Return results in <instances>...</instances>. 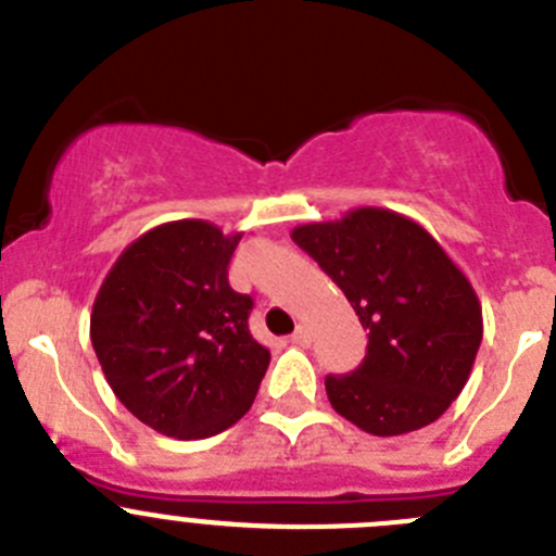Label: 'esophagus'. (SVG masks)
<instances>
[{
  "label": "esophagus",
  "mask_w": 556,
  "mask_h": 556,
  "mask_svg": "<svg viewBox=\"0 0 556 556\" xmlns=\"http://www.w3.org/2000/svg\"><path fill=\"white\" fill-rule=\"evenodd\" d=\"M292 341L300 344V348H308V344H312V330L305 328V325H298V330L292 333Z\"/></svg>",
  "instance_id": "esophagus-1"
}]
</instances>
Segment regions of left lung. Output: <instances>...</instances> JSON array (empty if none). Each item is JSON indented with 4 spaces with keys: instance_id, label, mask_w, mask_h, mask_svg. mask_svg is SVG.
<instances>
[{
    "instance_id": "obj_1",
    "label": "left lung",
    "mask_w": 556,
    "mask_h": 556,
    "mask_svg": "<svg viewBox=\"0 0 556 556\" xmlns=\"http://www.w3.org/2000/svg\"><path fill=\"white\" fill-rule=\"evenodd\" d=\"M358 314L369 344L358 369L328 375L336 414L371 435L435 421L466 386L482 341V308L444 248L389 208L292 231Z\"/></svg>"
}]
</instances>
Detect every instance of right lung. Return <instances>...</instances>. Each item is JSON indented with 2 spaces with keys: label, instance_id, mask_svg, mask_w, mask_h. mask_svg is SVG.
I'll return each instance as SVG.
<instances>
[{
  "label": "right lung",
  "instance_id": "1",
  "mask_svg": "<svg viewBox=\"0 0 556 556\" xmlns=\"http://www.w3.org/2000/svg\"><path fill=\"white\" fill-rule=\"evenodd\" d=\"M239 239L206 220L156 226L96 294L90 339L106 383L162 435H217L256 400L269 350L248 328L251 294L228 283Z\"/></svg>",
  "mask_w": 556,
  "mask_h": 556
}]
</instances>
